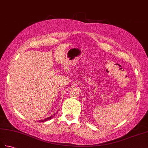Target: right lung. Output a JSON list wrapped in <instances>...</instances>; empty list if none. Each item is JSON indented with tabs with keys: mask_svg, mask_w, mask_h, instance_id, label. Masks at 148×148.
I'll use <instances>...</instances> for the list:
<instances>
[{
	"mask_svg": "<svg viewBox=\"0 0 148 148\" xmlns=\"http://www.w3.org/2000/svg\"><path fill=\"white\" fill-rule=\"evenodd\" d=\"M57 112H56V114H57ZM53 114V116H49V117H47V118H45V119L39 120V121H38V122H45V121H49V120H51V118H53V117H55V114Z\"/></svg>",
	"mask_w": 148,
	"mask_h": 148,
	"instance_id": "add662e5",
	"label": "right lung"
}]
</instances>
